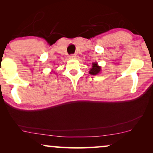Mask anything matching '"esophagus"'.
Here are the masks:
<instances>
[{
  "mask_svg": "<svg viewBox=\"0 0 153 153\" xmlns=\"http://www.w3.org/2000/svg\"><path fill=\"white\" fill-rule=\"evenodd\" d=\"M69 57H70V59H75V58H76V56L75 55V54H72V55H70V56H69Z\"/></svg>",
  "mask_w": 153,
  "mask_h": 153,
  "instance_id": "1",
  "label": "esophagus"
}]
</instances>
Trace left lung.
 I'll use <instances>...</instances> for the list:
<instances>
[{
  "label": "left lung",
  "mask_w": 153,
  "mask_h": 153,
  "mask_svg": "<svg viewBox=\"0 0 153 153\" xmlns=\"http://www.w3.org/2000/svg\"><path fill=\"white\" fill-rule=\"evenodd\" d=\"M100 70H101V68L98 66L96 62H94V63H93V67H92L91 70H90L89 73L92 75H96L100 72Z\"/></svg>",
  "instance_id": "1"
}]
</instances>
